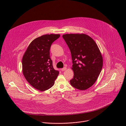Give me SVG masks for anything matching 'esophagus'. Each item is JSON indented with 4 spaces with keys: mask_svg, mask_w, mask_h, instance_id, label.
Returning a JSON list of instances; mask_svg holds the SVG:
<instances>
[{
    "mask_svg": "<svg viewBox=\"0 0 126 126\" xmlns=\"http://www.w3.org/2000/svg\"><path fill=\"white\" fill-rule=\"evenodd\" d=\"M66 69H67L66 67H64V68H63L61 69V71H64L66 70Z\"/></svg>",
    "mask_w": 126,
    "mask_h": 126,
    "instance_id": "obj_1",
    "label": "esophagus"
}]
</instances>
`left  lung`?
<instances>
[{
  "label": "left lung",
  "mask_w": 126,
  "mask_h": 126,
  "mask_svg": "<svg viewBox=\"0 0 126 126\" xmlns=\"http://www.w3.org/2000/svg\"><path fill=\"white\" fill-rule=\"evenodd\" d=\"M72 56L74 76L70 83L75 88L84 90L96 82L103 67V57L98 46L84 34H67L62 36Z\"/></svg>",
  "instance_id": "left-lung-1"
}]
</instances>
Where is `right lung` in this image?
I'll return each mask as SVG.
<instances>
[{"mask_svg":"<svg viewBox=\"0 0 126 126\" xmlns=\"http://www.w3.org/2000/svg\"><path fill=\"white\" fill-rule=\"evenodd\" d=\"M60 36L46 34L36 38L30 44L23 56V74L29 84L40 91L50 88L59 73L53 68L49 50L51 44Z\"/></svg>","mask_w":126,"mask_h":126,"instance_id":"1","label":"right lung"}]
</instances>
